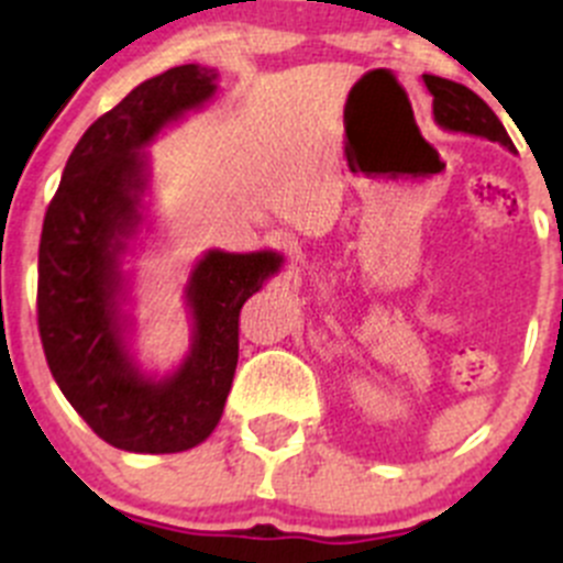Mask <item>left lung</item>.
<instances>
[{
  "mask_svg": "<svg viewBox=\"0 0 563 563\" xmlns=\"http://www.w3.org/2000/svg\"><path fill=\"white\" fill-rule=\"evenodd\" d=\"M424 87L433 95V117L444 130H455V133L479 135V139L498 141L515 152L512 139L507 135L504 124L493 113V108L485 103L476 92H471L463 84L450 81V78L424 76Z\"/></svg>",
  "mask_w": 563,
  "mask_h": 563,
  "instance_id": "8db88e82",
  "label": "left lung"
}]
</instances>
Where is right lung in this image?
I'll return each instance as SVG.
<instances>
[{
    "label": "right lung",
    "mask_w": 563,
    "mask_h": 563,
    "mask_svg": "<svg viewBox=\"0 0 563 563\" xmlns=\"http://www.w3.org/2000/svg\"><path fill=\"white\" fill-rule=\"evenodd\" d=\"M212 67L181 65L139 84L73 150L45 209L37 255V329L45 362L84 422L124 452L168 455L209 439L240 360L242 305L280 253L209 250L187 283L192 345L176 373L150 378L124 345L119 255L141 223L144 146L218 89Z\"/></svg>",
    "instance_id": "1"
}]
</instances>
